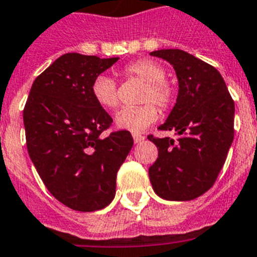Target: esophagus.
I'll list each match as a JSON object with an SVG mask.
<instances>
[{
	"label": "esophagus",
	"instance_id": "obj_1",
	"mask_svg": "<svg viewBox=\"0 0 257 257\" xmlns=\"http://www.w3.org/2000/svg\"><path fill=\"white\" fill-rule=\"evenodd\" d=\"M133 138H134V143H135V144H138V143L143 142V140L145 139L144 136L140 135V134H133Z\"/></svg>",
	"mask_w": 257,
	"mask_h": 257
}]
</instances>
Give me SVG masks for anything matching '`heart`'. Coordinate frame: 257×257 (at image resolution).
<instances>
[{"label": "heart", "instance_id": "b5f03b06", "mask_svg": "<svg viewBox=\"0 0 257 257\" xmlns=\"http://www.w3.org/2000/svg\"><path fill=\"white\" fill-rule=\"evenodd\" d=\"M121 74L126 78H136L145 82L139 103L142 105L124 108L115 115V124L131 133H142L157 121L158 109L167 110L174 105L175 88L166 79V70L160 63L152 59H139L124 65ZM91 96L97 105L104 109H115L119 104L115 82L106 74H99L91 83Z\"/></svg>", "mask_w": 257, "mask_h": 257}]
</instances>
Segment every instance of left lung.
<instances>
[{"instance_id":"8db88e82","label":"left lung","mask_w":257,"mask_h":257,"mask_svg":"<svg viewBox=\"0 0 257 257\" xmlns=\"http://www.w3.org/2000/svg\"><path fill=\"white\" fill-rule=\"evenodd\" d=\"M174 65L179 95L167 121L158 128L175 131L178 139H148L158 148L149 167L157 196L167 201H190L212 187L234 138V101L219 70L179 49L157 50Z\"/></svg>"}]
</instances>
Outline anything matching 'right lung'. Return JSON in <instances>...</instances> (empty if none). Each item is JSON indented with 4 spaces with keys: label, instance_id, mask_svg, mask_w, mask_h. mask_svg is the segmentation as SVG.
I'll return each instance as SVG.
<instances>
[{
    "label": "right lung",
    "instance_id": "add662e5",
    "mask_svg": "<svg viewBox=\"0 0 257 257\" xmlns=\"http://www.w3.org/2000/svg\"><path fill=\"white\" fill-rule=\"evenodd\" d=\"M118 58L64 54L32 85L23 110L27 149L45 187L67 207L101 210L115 194V178L134 139L105 135L112 117L91 96L96 76Z\"/></svg>",
    "mask_w": 257,
    "mask_h": 257
}]
</instances>
